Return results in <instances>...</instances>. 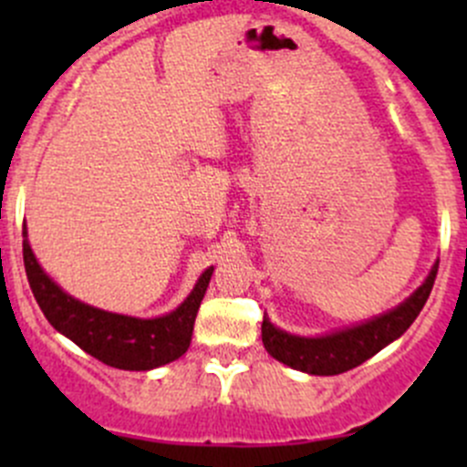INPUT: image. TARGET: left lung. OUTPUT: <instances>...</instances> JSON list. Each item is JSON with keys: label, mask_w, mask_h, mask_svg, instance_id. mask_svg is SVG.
<instances>
[{"label": "left lung", "mask_w": 467, "mask_h": 467, "mask_svg": "<svg viewBox=\"0 0 467 467\" xmlns=\"http://www.w3.org/2000/svg\"><path fill=\"white\" fill-rule=\"evenodd\" d=\"M438 273V262L431 266L430 275L404 303L379 317L370 318L352 327L337 329L323 337H298L275 327L266 317L262 321V341L273 359L282 361L289 368L303 370L309 375H338L357 368L378 355L381 348L402 337L409 325L416 321L431 294Z\"/></svg>", "instance_id": "8db88e82"}]
</instances>
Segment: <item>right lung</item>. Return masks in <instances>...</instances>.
I'll return each instance as SVG.
<instances>
[{"label":"right lung","instance_id":"obj_1","mask_svg":"<svg viewBox=\"0 0 467 467\" xmlns=\"http://www.w3.org/2000/svg\"><path fill=\"white\" fill-rule=\"evenodd\" d=\"M22 237L26 277L42 314L54 329L72 338L81 350L106 366L121 370H150L185 355L214 266L201 273L192 294L173 312L155 318H135L72 298L42 271L31 251L26 225Z\"/></svg>","mask_w":467,"mask_h":467}]
</instances>
